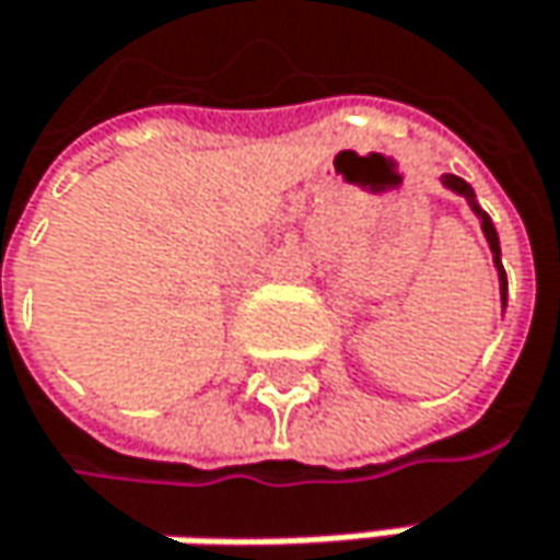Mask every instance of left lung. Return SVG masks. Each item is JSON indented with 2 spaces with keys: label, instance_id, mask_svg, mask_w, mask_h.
Instances as JSON below:
<instances>
[{
  "label": "left lung",
  "instance_id": "left-lung-1",
  "mask_svg": "<svg viewBox=\"0 0 560 560\" xmlns=\"http://www.w3.org/2000/svg\"><path fill=\"white\" fill-rule=\"evenodd\" d=\"M442 183L457 192V196H464L467 199V206L474 209V215L480 219V229H483V235H487V242H490V250H493V264H497V277H500V300H503V306H506V270H503V260H500V238H497V229H493V222H490V215L477 206V199H474V189H470V183H464L460 176L455 174H445L442 176Z\"/></svg>",
  "mask_w": 560,
  "mask_h": 560
}]
</instances>
